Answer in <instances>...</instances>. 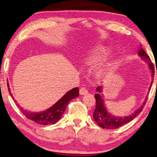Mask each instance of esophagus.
I'll use <instances>...</instances> for the list:
<instances>
[{
  "instance_id": "34e87169",
  "label": "esophagus",
  "mask_w": 157,
  "mask_h": 157,
  "mask_svg": "<svg viewBox=\"0 0 157 157\" xmlns=\"http://www.w3.org/2000/svg\"><path fill=\"white\" fill-rule=\"evenodd\" d=\"M79 93L81 95H86L88 93V90H86L85 87H81L79 90Z\"/></svg>"
}]
</instances>
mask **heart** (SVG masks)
<instances>
[{
    "instance_id": "obj_1",
    "label": "heart",
    "mask_w": 157,
    "mask_h": 157,
    "mask_svg": "<svg viewBox=\"0 0 157 157\" xmlns=\"http://www.w3.org/2000/svg\"><path fill=\"white\" fill-rule=\"evenodd\" d=\"M107 53V50L103 47H95L90 50L83 58V63L89 67H95L99 65L103 60ZM108 71V67H99L96 70V76L99 78L105 76Z\"/></svg>"
}]
</instances>
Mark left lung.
Segmentation results:
<instances>
[{"label": "left lung", "mask_w": 157, "mask_h": 157, "mask_svg": "<svg viewBox=\"0 0 157 157\" xmlns=\"http://www.w3.org/2000/svg\"><path fill=\"white\" fill-rule=\"evenodd\" d=\"M138 55L140 56L144 60H145V62H148L149 68H151L152 71L153 76L155 73V69L154 67H153V64L151 62V58L148 56V55L146 53V52L142 49V48H140V50H139ZM152 84V82H151L149 90L151 88ZM101 87L102 86H100L97 88V91L98 92V93H97L95 95V98L96 100V107L95 111H94L93 113V117L94 120L95 121V122L98 124L100 127H101L103 128L110 129V130H111V129H116L124 126V125L128 124V122H130L132 120H134V118L142 111L146 103L145 102L147 101V100L148 99L147 97H146L145 101L142 104V105L139 108L138 110L136 111L135 112L130 115V116L122 117H115L111 116V114L107 112L106 107H105V105H104L102 97L100 95V93H101Z\"/></svg>", "instance_id": "8db88e82"}]
</instances>
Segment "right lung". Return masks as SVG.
I'll use <instances>...</instances> for the list:
<instances>
[{
  "instance_id": "obj_1",
  "label": "right lung",
  "mask_w": 157,
  "mask_h": 157,
  "mask_svg": "<svg viewBox=\"0 0 157 157\" xmlns=\"http://www.w3.org/2000/svg\"><path fill=\"white\" fill-rule=\"evenodd\" d=\"M7 86L10 95L12 96L8 84ZM78 88L75 87L66 93L53 106L42 112H31L22 107H20L19 109L27 118L33 121L35 123L41 125L54 124L60 120L70 101L78 97ZM13 99H14L13 97Z\"/></svg>"
}]
</instances>
